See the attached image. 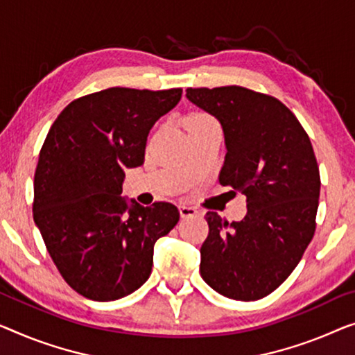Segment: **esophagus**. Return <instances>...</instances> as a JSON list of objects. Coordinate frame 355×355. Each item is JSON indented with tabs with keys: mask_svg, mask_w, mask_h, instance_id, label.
Segmentation results:
<instances>
[{
	"mask_svg": "<svg viewBox=\"0 0 355 355\" xmlns=\"http://www.w3.org/2000/svg\"><path fill=\"white\" fill-rule=\"evenodd\" d=\"M180 215H182V218H188V216H198L199 210L191 207V205H180Z\"/></svg>",
	"mask_w": 355,
	"mask_h": 355,
	"instance_id": "1",
	"label": "esophagus"
}]
</instances>
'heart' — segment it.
Masks as SVG:
<instances>
[{"mask_svg": "<svg viewBox=\"0 0 355 355\" xmlns=\"http://www.w3.org/2000/svg\"><path fill=\"white\" fill-rule=\"evenodd\" d=\"M202 124H216V121L211 118L210 114L202 113V111L189 114L187 118V127L188 125H202Z\"/></svg>", "mask_w": 355, "mask_h": 355, "instance_id": "heart-1", "label": "heart"}]
</instances>
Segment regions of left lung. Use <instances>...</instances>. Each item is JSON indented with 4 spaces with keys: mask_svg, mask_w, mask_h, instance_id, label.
Listing matches in <instances>:
<instances>
[{
    "mask_svg": "<svg viewBox=\"0 0 355 355\" xmlns=\"http://www.w3.org/2000/svg\"><path fill=\"white\" fill-rule=\"evenodd\" d=\"M187 97L223 127L220 184L247 196L244 220L205 214L200 276L231 300H261L292 274L314 237L320 173L313 145L272 95L223 86L188 87Z\"/></svg>",
    "mask_w": 355,
    "mask_h": 355,
    "instance_id": "8db88e82",
    "label": "left lung"
}]
</instances>
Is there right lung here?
<instances>
[{"instance_id": "1", "label": "right lung", "mask_w": 355, "mask_h": 355, "mask_svg": "<svg viewBox=\"0 0 355 355\" xmlns=\"http://www.w3.org/2000/svg\"><path fill=\"white\" fill-rule=\"evenodd\" d=\"M180 98V87L84 95L63 108L42 144L35 223L62 277L89 300L114 301L140 288L156 241L178 223L173 204L129 205L121 193L124 168L144 164L151 127Z\"/></svg>"}]
</instances>
